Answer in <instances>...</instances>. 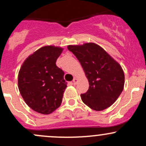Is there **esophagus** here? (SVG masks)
I'll return each instance as SVG.
<instances>
[{
	"label": "esophagus",
	"mask_w": 146,
	"mask_h": 146,
	"mask_svg": "<svg viewBox=\"0 0 146 146\" xmlns=\"http://www.w3.org/2000/svg\"><path fill=\"white\" fill-rule=\"evenodd\" d=\"M77 82H78V79H77L76 78H75L74 79H73V84L76 85L77 84Z\"/></svg>",
	"instance_id": "1"
}]
</instances>
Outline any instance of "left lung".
Instances as JSON below:
<instances>
[{
	"instance_id": "left-lung-1",
	"label": "left lung",
	"mask_w": 146,
	"mask_h": 146,
	"mask_svg": "<svg viewBox=\"0 0 146 146\" xmlns=\"http://www.w3.org/2000/svg\"><path fill=\"white\" fill-rule=\"evenodd\" d=\"M68 49L78 58L89 82L86 93L81 94L84 103L98 111L113 104L124 86V73L121 66L94 43L69 45Z\"/></svg>"
}]
</instances>
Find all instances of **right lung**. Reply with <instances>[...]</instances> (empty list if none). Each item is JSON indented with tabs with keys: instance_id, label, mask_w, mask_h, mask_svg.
<instances>
[{
	"instance_id": "obj_1",
	"label": "right lung",
	"mask_w": 146,
	"mask_h": 146,
	"mask_svg": "<svg viewBox=\"0 0 146 146\" xmlns=\"http://www.w3.org/2000/svg\"><path fill=\"white\" fill-rule=\"evenodd\" d=\"M62 48L43 46L25 60L18 73V88L31 109L48 115L61 105L67 82L56 61Z\"/></svg>"
}]
</instances>
